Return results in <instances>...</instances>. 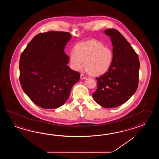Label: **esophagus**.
<instances>
[{
    "instance_id": "1",
    "label": "esophagus",
    "mask_w": 159,
    "mask_h": 159,
    "mask_svg": "<svg viewBox=\"0 0 159 159\" xmlns=\"http://www.w3.org/2000/svg\"><path fill=\"white\" fill-rule=\"evenodd\" d=\"M80 78H81V80H84V79H86V76L84 75H82V74H81V76H80Z\"/></svg>"
}]
</instances>
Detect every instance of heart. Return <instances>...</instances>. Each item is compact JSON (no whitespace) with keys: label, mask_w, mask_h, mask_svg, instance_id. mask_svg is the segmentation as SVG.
I'll list each match as a JSON object with an SVG mask.
<instances>
[{"label":"heart","mask_w":159,"mask_h":159,"mask_svg":"<svg viewBox=\"0 0 159 159\" xmlns=\"http://www.w3.org/2000/svg\"><path fill=\"white\" fill-rule=\"evenodd\" d=\"M74 53L69 56L71 68L81 70L84 62L85 70L89 75L97 77L105 75L111 67L114 53L111 48L105 47L101 42L92 39L76 44Z\"/></svg>","instance_id":"b5f03b06"}]
</instances>
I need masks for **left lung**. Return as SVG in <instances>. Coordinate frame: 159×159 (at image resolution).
<instances>
[{"label":"left lung","mask_w":159,"mask_h":159,"mask_svg":"<svg viewBox=\"0 0 159 159\" xmlns=\"http://www.w3.org/2000/svg\"><path fill=\"white\" fill-rule=\"evenodd\" d=\"M113 46L111 67L105 75L97 77L98 86L93 97L106 108L118 107L127 101L138 87L140 62L131 44L118 30L107 29Z\"/></svg>","instance_id":"8db88e82"}]
</instances>
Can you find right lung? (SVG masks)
<instances>
[{"mask_svg":"<svg viewBox=\"0 0 159 159\" xmlns=\"http://www.w3.org/2000/svg\"><path fill=\"white\" fill-rule=\"evenodd\" d=\"M66 32L37 34L21 54L19 80L21 88L41 108H58L68 99L72 86L80 78L67 65L65 47L71 39Z\"/></svg>","mask_w":159,"mask_h":159,"instance_id":"right-lung-1","label":"right lung"}]
</instances>
